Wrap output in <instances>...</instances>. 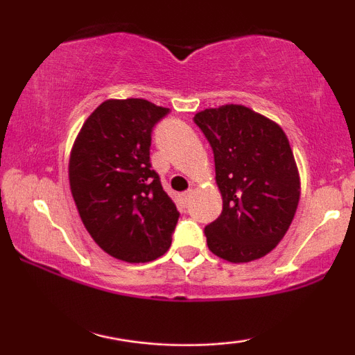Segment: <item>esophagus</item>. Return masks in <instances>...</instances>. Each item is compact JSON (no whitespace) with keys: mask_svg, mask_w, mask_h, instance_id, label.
Segmentation results:
<instances>
[{"mask_svg":"<svg viewBox=\"0 0 355 355\" xmlns=\"http://www.w3.org/2000/svg\"><path fill=\"white\" fill-rule=\"evenodd\" d=\"M190 198H191V190H187V191H183V193H182V202L185 203V205H187V203H189Z\"/></svg>","mask_w":355,"mask_h":355,"instance_id":"esophagus-1","label":"esophagus"}]
</instances>
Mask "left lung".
Wrapping results in <instances>:
<instances>
[{
    "label": "left lung",
    "instance_id": "1",
    "mask_svg": "<svg viewBox=\"0 0 355 355\" xmlns=\"http://www.w3.org/2000/svg\"><path fill=\"white\" fill-rule=\"evenodd\" d=\"M211 146L222 214L205 227L207 245L229 262L267 255L284 239L299 205L300 182L279 125L242 105L197 113Z\"/></svg>",
    "mask_w": 355,
    "mask_h": 355
}]
</instances>
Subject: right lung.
Returning <instances> with one entry per match:
<instances>
[{"label":"right lung","instance_id":"obj_1","mask_svg":"<svg viewBox=\"0 0 355 355\" xmlns=\"http://www.w3.org/2000/svg\"><path fill=\"white\" fill-rule=\"evenodd\" d=\"M168 112L141 98L107 100L73 145L70 189L81 222L107 254L125 262L164 255L180 217L150 164L153 126Z\"/></svg>","mask_w":355,"mask_h":355}]
</instances>
